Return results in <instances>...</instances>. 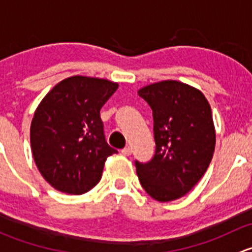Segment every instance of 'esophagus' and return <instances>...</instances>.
<instances>
[{
    "mask_svg": "<svg viewBox=\"0 0 252 252\" xmlns=\"http://www.w3.org/2000/svg\"><path fill=\"white\" fill-rule=\"evenodd\" d=\"M122 155H124V156H130L131 155V149L130 147H124L123 150H122Z\"/></svg>",
    "mask_w": 252,
    "mask_h": 252,
    "instance_id": "obj_1",
    "label": "esophagus"
}]
</instances>
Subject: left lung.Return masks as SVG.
<instances>
[{
    "label": "left lung",
    "mask_w": 252,
    "mask_h": 252,
    "mask_svg": "<svg viewBox=\"0 0 252 252\" xmlns=\"http://www.w3.org/2000/svg\"><path fill=\"white\" fill-rule=\"evenodd\" d=\"M152 110L155 155L135 161L145 191L161 202L184 196L197 184L212 159L216 133L204 94L175 80L151 84L138 91Z\"/></svg>",
    "instance_id": "8db88e82"
}]
</instances>
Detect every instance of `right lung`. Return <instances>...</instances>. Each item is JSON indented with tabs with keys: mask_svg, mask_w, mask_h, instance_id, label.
I'll list each match as a JSON object with an SVG mask.
<instances>
[{
	"mask_svg": "<svg viewBox=\"0 0 252 252\" xmlns=\"http://www.w3.org/2000/svg\"><path fill=\"white\" fill-rule=\"evenodd\" d=\"M118 84L75 75L58 83L36 108L30 142L40 173L56 190L80 195L101 179L108 156L100 110Z\"/></svg>",
	"mask_w": 252,
	"mask_h": 252,
	"instance_id": "obj_1",
	"label": "right lung"
}]
</instances>
